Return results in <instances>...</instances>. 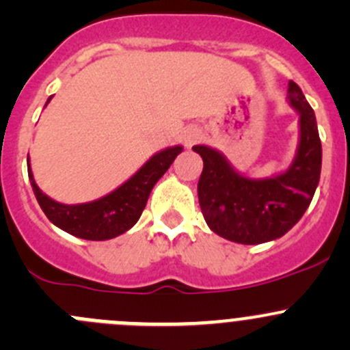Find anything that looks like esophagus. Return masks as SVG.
Wrapping results in <instances>:
<instances>
[{
    "mask_svg": "<svg viewBox=\"0 0 350 350\" xmlns=\"http://www.w3.org/2000/svg\"><path fill=\"white\" fill-rule=\"evenodd\" d=\"M183 139H185V144L188 147L195 146L198 140L201 139V130L200 129H195V126H191V129H186L185 130V135H183Z\"/></svg>",
    "mask_w": 350,
    "mask_h": 350,
    "instance_id": "34e87169",
    "label": "esophagus"
}]
</instances>
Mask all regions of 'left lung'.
<instances>
[{
    "label": "left lung",
    "mask_w": 350,
    "mask_h": 350,
    "mask_svg": "<svg viewBox=\"0 0 350 350\" xmlns=\"http://www.w3.org/2000/svg\"><path fill=\"white\" fill-rule=\"evenodd\" d=\"M289 101L299 111L298 155L284 174L254 181L235 172L217 150L195 146L203 159L198 200L208 227L227 241L256 245L283 237L312 203L322 169L315 113L289 81Z\"/></svg>",
    "instance_id": "obj_1"
}]
</instances>
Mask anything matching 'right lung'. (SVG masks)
I'll list each match as a JSON object with an SVG mask.
<instances>
[{"mask_svg":"<svg viewBox=\"0 0 350 350\" xmlns=\"http://www.w3.org/2000/svg\"><path fill=\"white\" fill-rule=\"evenodd\" d=\"M181 152L183 147L178 146L155 154L125 185L101 200L84 204H62L44 195L35 185L30 162H28V178L38 204L52 224L74 237L86 239V241H108L118 237L137 224L154 185Z\"/></svg>","mask_w":350,"mask_h":350,"instance_id":"1","label":"right lung"}]
</instances>
